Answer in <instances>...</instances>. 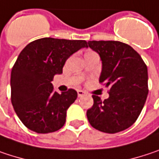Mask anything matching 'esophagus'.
<instances>
[{"mask_svg":"<svg viewBox=\"0 0 159 159\" xmlns=\"http://www.w3.org/2000/svg\"><path fill=\"white\" fill-rule=\"evenodd\" d=\"M86 94L85 92H84V91H82V90H78L77 91V94H78V96L81 97V96H83V95H84V94Z\"/></svg>","mask_w":159,"mask_h":159,"instance_id":"1","label":"esophagus"}]
</instances>
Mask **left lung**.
<instances>
[{
  "label": "left lung",
  "mask_w": 159,
  "mask_h": 159,
  "mask_svg": "<svg viewBox=\"0 0 159 159\" xmlns=\"http://www.w3.org/2000/svg\"><path fill=\"white\" fill-rule=\"evenodd\" d=\"M87 47L99 53L102 73L99 83L108 87L104 101L93 94L87 110L90 125L99 131L115 134L137 121L148 94V67L130 45L118 41H89Z\"/></svg>",
  "instance_id": "8db88e82"
}]
</instances>
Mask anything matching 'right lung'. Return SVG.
<instances>
[{"instance_id": "1", "label": "right lung", "mask_w": 159, "mask_h": 159, "mask_svg": "<svg viewBox=\"0 0 159 159\" xmlns=\"http://www.w3.org/2000/svg\"><path fill=\"white\" fill-rule=\"evenodd\" d=\"M87 47L86 41L41 38L20 52L11 74V100L22 124L32 131L47 134L64 126L66 110L77 98L74 89L53 91L55 75L63 73L66 60Z\"/></svg>"}]
</instances>
